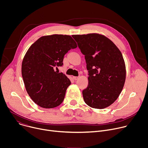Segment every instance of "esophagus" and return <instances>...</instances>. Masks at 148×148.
Here are the masks:
<instances>
[{"instance_id":"1","label":"esophagus","mask_w":148,"mask_h":148,"mask_svg":"<svg viewBox=\"0 0 148 148\" xmlns=\"http://www.w3.org/2000/svg\"><path fill=\"white\" fill-rule=\"evenodd\" d=\"M73 79L75 81V80H77L79 77H75V76H74V77H73Z\"/></svg>"}]
</instances>
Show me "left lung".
Here are the masks:
<instances>
[{
	"mask_svg": "<svg viewBox=\"0 0 148 148\" xmlns=\"http://www.w3.org/2000/svg\"><path fill=\"white\" fill-rule=\"evenodd\" d=\"M85 56L88 85L83 90L85 102L91 108L103 109L121 94L126 78L122 54L113 42L98 34L73 35Z\"/></svg>",
	"mask_w": 148,
	"mask_h": 148,
	"instance_id": "obj_1",
	"label": "left lung"
}]
</instances>
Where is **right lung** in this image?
Listing matches in <instances>:
<instances>
[{"label":"right lung","mask_w":148,"mask_h":148,"mask_svg":"<svg viewBox=\"0 0 148 148\" xmlns=\"http://www.w3.org/2000/svg\"><path fill=\"white\" fill-rule=\"evenodd\" d=\"M77 47L70 36L54 34L40 37L29 49L22 74L29 95L40 107L55 108L64 100L71 81L54 69L61 67L64 55Z\"/></svg>","instance_id":"right-lung-1"}]
</instances>
